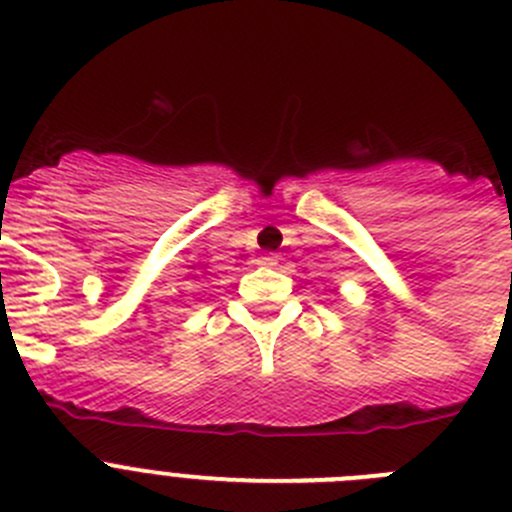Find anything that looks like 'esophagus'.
Listing matches in <instances>:
<instances>
[{"label":"esophagus","instance_id":"esophagus-1","mask_svg":"<svg viewBox=\"0 0 512 512\" xmlns=\"http://www.w3.org/2000/svg\"><path fill=\"white\" fill-rule=\"evenodd\" d=\"M257 262H260L262 267H275L278 265V255H262Z\"/></svg>","mask_w":512,"mask_h":512}]
</instances>
